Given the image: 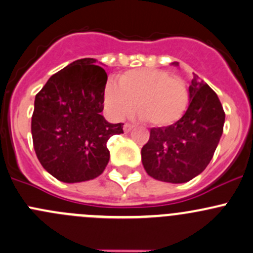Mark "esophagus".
<instances>
[{
  "label": "esophagus",
  "mask_w": 253,
  "mask_h": 253,
  "mask_svg": "<svg viewBox=\"0 0 253 253\" xmlns=\"http://www.w3.org/2000/svg\"><path fill=\"white\" fill-rule=\"evenodd\" d=\"M132 128H133V125H131V124H125L124 125V132H125V133H128V132H131Z\"/></svg>",
  "instance_id": "1"
}]
</instances>
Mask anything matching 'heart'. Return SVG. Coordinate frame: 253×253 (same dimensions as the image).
I'll list each match as a JSON object with an SVG mask.
<instances>
[{
	"mask_svg": "<svg viewBox=\"0 0 253 253\" xmlns=\"http://www.w3.org/2000/svg\"><path fill=\"white\" fill-rule=\"evenodd\" d=\"M190 102L189 87L183 79L154 68L126 71L119 84L108 81L104 104L114 119L132 115L137 103L139 116L151 126L169 127L187 113Z\"/></svg>",
	"mask_w": 253,
	"mask_h": 253,
	"instance_id": "heart-1",
	"label": "heart"
}]
</instances>
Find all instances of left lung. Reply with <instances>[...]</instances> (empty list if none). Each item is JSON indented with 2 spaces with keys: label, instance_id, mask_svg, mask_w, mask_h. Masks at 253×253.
<instances>
[{
  "label": "left lung",
  "instance_id": "1",
  "mask_svg": "<svg viewBox=\"0 0 253 253\" xmlns=\"http://www.w3.org/2000/svg\"><path fill=\"white\" fill-rule=\"evenodd\" d=\"M189 92L184 116L172 126L151 128L142 148L145 171L161 182L185 183L200 174L222 137L225 114L213 89L195 75Z\"/></svg>",
  "mask_w": 253,
  "mask_h": 253
}]
</instances>
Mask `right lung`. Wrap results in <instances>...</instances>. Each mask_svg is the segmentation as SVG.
I'll return each mask as SVG.
<instances>
[{"mask_svg": "<svg viewBox=\"0 0 253 253\" xmlns=\"http://www.w3.org/2000/svg\"><path fill=\"white\" fill-rule=\"evenodd\" d=\"M93 58L69 64L36 94L31 134L39 161L64 183L94 179L110 158L106 142L124 133V124H110L104 109L106 73Z\"/></svg>", "mask_w": 253, "mask_h": 253, "instance_id": "1", "label": "right lung"}]
</instances>
